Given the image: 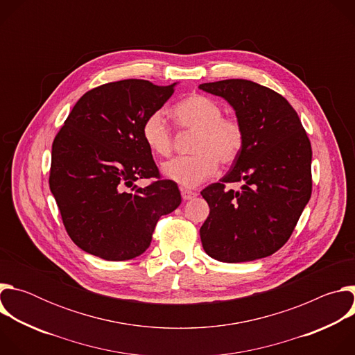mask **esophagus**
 I'll return each mask as SVG.
<instances>
[{
    "label": "esophagus",
    "instance_id": "obj_1",
    "mask_svg": "<svg viewBox=\"0 0 355 355\" xmlns=\"http://www.w3.org/2000/svg\"><path fill=\"white\" fill-rule=\"evenodd\" d=\"M181 196H182V199H184V200H189V199L195 198V196H196V193H195V192H192V191H189V189L182 188V189H181Z\"/></svg>",
    "mask_w": 355,
    "mask_h": 355
}]
</instances>
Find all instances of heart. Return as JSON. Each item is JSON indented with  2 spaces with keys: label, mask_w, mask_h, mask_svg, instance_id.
I'll use <instances>...</instances> for the list:
<instances>
[{
  "label": "heart",
  "mask_w": 355,
  "mask_h": 355,
  "mask_svg": "<svg viewBox=\"0 0 355 355\" xmlns=\"http://www.w3.org/2000/svg\"><path fill=\"white\" fill-rule=\"evenodd\" d=\"M177 123L195 132L192 156L175 157L162 166L166 178L182 188H195L218 170V164L229 166L240 156L244 146V129L236 121L223 118V111L214 99L191 95L173 108ZM141 137L151 153L166 157L170 155L173 137L163 112H151L141 125Z\"/></svg>",
  "instance_id": "obj_1"
}]
</instances>
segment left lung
<instances>
[{"label": "left lung", "instance_id": "obj_1", "mask_svg": "<svg viewBox=\"0 0 355 355\" xmlns=\"http://www.w3.org/2000/svg\"><path fill=\"white\" fill-rule=\"evenodd\" d=\"M223 98L244 129L232 170L200 192L209 205L200 241L222 263L268 257L291 237L312 193V147L300 119L278 92L248 80L200 84ZM243 182L239 191L224 184Z\"/></svg>", "mask_w": 355, "mask_h": 355}]
</instances>
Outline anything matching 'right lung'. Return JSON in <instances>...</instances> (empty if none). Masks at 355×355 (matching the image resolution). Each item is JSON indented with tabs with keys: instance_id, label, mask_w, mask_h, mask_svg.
Listing matches in <instances>:
<instances>
[{
	"instance_id": "right-lung-1",
	"label": "right lung",
	"mask_w": 355,
	"mask_h": 355,
	"mask_svg": "<svg viewBox=\"0 0 355 355\" xmlns=\"http://www.w3.org/2000/svg\"><path fill=\"white\" fill-rule=\"evenodd\" d=\"M175 85L122 80L96 87L77 101L55 137L50 191L69 236L88 254L108 261L143 254L157 220L180 207L174 181L136 185L159 178L141 125Z\"/></svg>"
}]
</instances>
